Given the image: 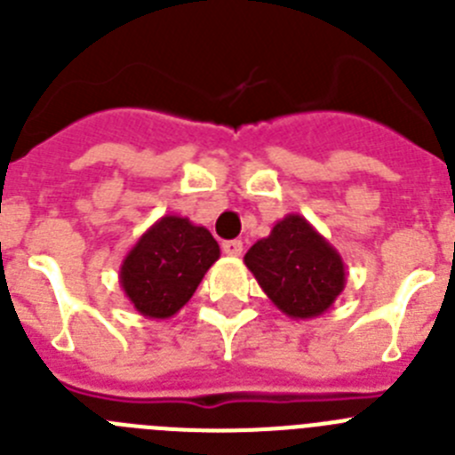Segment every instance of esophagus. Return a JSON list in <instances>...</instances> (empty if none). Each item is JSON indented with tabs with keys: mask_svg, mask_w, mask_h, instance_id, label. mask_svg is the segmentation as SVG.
Returning <instances> with one entry per match:
<instances>
[{
	"mask_svg": "<svg viewBox=\"0 0 455 455\" xmlns=\"http://www.w3.org/2000/svg\"><path fill=\"white\" fill-rule=\"evenodd\" d=\"M223 252L225 255H230V257H239L241 252H243V243H241L239 239H232V241H223Z\"/></svg>",
	"mask_w": 455,
	"mask_h": 455,
	"instance_id": "obj_1",
	"label": "esophagus"
}]
</instances>
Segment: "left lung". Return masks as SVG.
<instances>
[{"mask_svg": "<svg viewBox=\"0 0 455 455\" xmlns=\"http://www.w3.org/2000/svg\"><path fill=\"white\" fill-rule=\"evenodd\" d=\"M243 262L271 303L291 319L328 312L347 284V267L337 248L300 214L277 220Z\"/></svg>", "mask_w": 455, "mask_h": 455, "instance_id": "left-lung-1", "label": "left lung"}]
</instances>
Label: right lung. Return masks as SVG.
Instances as JSON below:
<instances>
[{"label":"right lung","mask_w":455,"mask_h":455,"mask_svg":"<svg viewBox=\"0 0 455 455\" xmlns=\"http://www.w3.org/2000/svg\"><path fill=\"white\" fill-rule=\"evenodd\" d=\"M220 257L212 232L184 216H162L120 264V287L146 319H171Z\"/></svg>","instance_id":"1"}]
</instances>
